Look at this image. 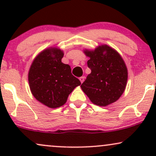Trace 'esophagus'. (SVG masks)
I'll return each instance as SVG.
<instances>
[{"label": "esophagus", "instance_id": "34e87169", "mask_svg": "<svg viewBox=\"0 0 156 156\" xmlns=\"http://www.w3.org/2000/svg\"><path fill=\"white\" fill-rule=\"evenodd\" d=\"M84 79H85V78H84L83 76H82V77H80L79 78V80H80V83H83V82L84 81Z\"/></svg>", "mask_w": 156, "mask_h": 156}]
</instances>
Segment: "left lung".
I'll return each instance as SVG.
<instances>
[{
  "mask_svg": "<svg viewBox=\"0 0 156 156\" xmlns=\"http://www.w3.org/2000/svg\"><path fill=\"white\" fill-rule=\"evenodd\" d=\"M91 73L81 84L82 90L94 104L106 106L119 98L126 87L128 70L122 57L108 45L85 51Z\"/></svg>",
  "mask_w": 156,
  "mask_h": 156,
  "instance_id": "obj_1",
  "label": "left lung"
}]
</instances>
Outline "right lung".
<instances>
[{"label": "right lung", "mask_w": 156, "mask_h": 156, "mask_svg": "<svg viewBox=\"0 0 156 156\" xmlns=\"http://www.w3.org/2000/svg\"><path fill=\"white\" fill-rule=\"evenodd\" d=\"M64 53L57 48L44 50L37 55L28 73L31 91L37 101L49 108H58L80 81L73 76L69 65L62 62Z\"/></svg>", "instance_id": "1"}]
</instances>
